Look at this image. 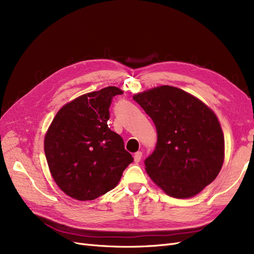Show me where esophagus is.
I'll list each match as a JSON object with an SVG mask.
<instances>
[{
	"label": "esophagus",
	"mask_w": 254,
	"mask_h": 254,
	"mask_svg": "<svg viewBox=\"0 0 254 254\" xmlns=\"http://www.w3.org/2000/svg\"><path fill=\"white\" fill-rule=\"evenodd\" d=\"M141 159H142V152H141V151H137V152H135V153H134V156H133L134 162H135V163H139L140 161H141Z\"/></svg>",
	"instance_id": "esophagus-1"
}]
</instances>
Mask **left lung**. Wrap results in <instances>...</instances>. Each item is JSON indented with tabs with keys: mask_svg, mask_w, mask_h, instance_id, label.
I'll return each instance as SVG.
<instances>
[{
	"mask_svg": "<svg viewBox=\"0 0 254 254\" xmlns=\"http://www.w3.org/2000/svg\"><path fill=\"white\" fill-rule=\"evenodd\" d=\"M157 128L156 149L145 171L165 194L194 197L218 176L225 160V137L214 111L200 99L172 86L133 95Z\"/></svg>",
	"mask_w": 254,
	"mask_h": 254,
	"instance_id": "8db88e82",
	"label": "left lung"
}]
</instances>
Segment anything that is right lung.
Wrapping results in <instances>:
<instances>
[{
	"label": "right lung",
	"mask_w": 254,
	"mask_h": 254,
	"mask_svg": "<svg viewBox=\"0 0 254 254\" xmlns=\"http://www.w3.org/2000/svg\"><path fill=\"white\" fill-rule=\"evenodd\" d=\"M106 87L80 95L60 108L44 136V152L59 189L76 200H94L118 186L133 158L107 125L112 98Z\"/></svg>",
	"instance_id": "right-lung-1"
}]
</instances>
